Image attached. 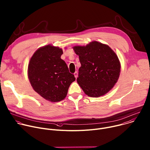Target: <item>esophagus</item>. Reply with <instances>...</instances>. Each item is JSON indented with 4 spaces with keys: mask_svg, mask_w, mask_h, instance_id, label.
I'll return each instance as SVG.
<instances>
[{
    "mask_svg": "<svg viewBox=\"0 0 150 150\" xmlns=\"http://www.w3.org/2000/svg\"><path fill=\"white\" fill-rule=\"evenodd\" d=\"M74 77L76 79H77V76H78V73L77 71H76L74 73Z\"/></svg>",
    "mask_w": 150,
    "mask_h": 150,
    "instance_id": "obj_1",
    "label": "esophagus"
}]
</instances>
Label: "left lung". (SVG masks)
Here are the masks:
<instances>
[{"instance_id": "left-lung-1", "label": "left lung", "mask_w": 150, "mask_h": 150, "mask_svg": "<svg viewBox=\"0 0 150 150\" xmlns=\"http://www.w3.org/2000/svg\"><path fill=\"white\" fill-rule=\"evenodd\" d=\"M73 48L81 63L77 81L84 93L98 98L108 93L121 72V63L116 53L109 45L96 41Z\"/></svg>"}]
</instances>
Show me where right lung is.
I'll list each match as a JSON object with an SVG mask.
<instances>
[{
    "mask_svg": "<svg viewBox=\"0 0 150 150\" xmlns=\"http://www.w3.org/2000/svg\"><path fill=\"white\" fill-rule=\"evenodd\" d=\"M63 54L62 48L48 44L36 50L28 64V77L33 89L52 102L63 100L76 80L61 58Z\"/></svg>",
    "mask_w": 150,
    "mask_h": 150,
    "instance_id": "add662e5",
    "label": "right lung"
}]
</instances>
